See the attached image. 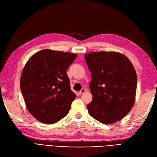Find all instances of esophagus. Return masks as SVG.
I'll list each match as a JSON object with an SVG mask.
<instances>
[{"label": "esophagus", "mask_w": 157, "mask_h": 157, "mask_svg": "<svg viewBox=\"0 0 157 157\" xmlns=\"http://www.w3.org/2000/svg\"><path fill=\"white\" fill-rule=\"evenodd\" d=\"M85 91H86V90L84 89V88H82V89L81 90V91H79L78 92V94H79V95H82V94H83V93H85Z\"/></svg>", "instance_id": "obj_1"}]
</instances>
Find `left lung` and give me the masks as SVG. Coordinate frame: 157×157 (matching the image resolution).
I'll return each mask as SVG.
<instances>
[{
    "mask_svg": "<svg viewBox=\"0 0 157 157\" xmlns=\"http://www.w3.org/2000/svg\"><path fill=\"white\" fill-rule=\"evenodd\" d=\"M91 74L93 99L87 108L90 115L103 124L121 120L134 105L137 77L132 63L116 52H96L85 55Z\"/></svg>",
    "mask_w": 157,
    "mask_h": 157,
    "instance_id": "8db88e82",
    "label": "left lung"
}]
</instances>
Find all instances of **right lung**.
<instances>
[{
    "instance_id": "add662e5",
    "label": "right lung",
    "mask_w": 157,
    "mask_h": 157,
    "mask_svg": "<svg viewBox=\"0 0 157 157\" xmlns=\"http://www.w3.org/2000/svg\"><path fill=\"white\" fill-rule=\"evenodd\" d=\"M77 54L45 49L29 59L21 78L27 109L39 121L53 124L65 117L76 95L66 71Z\"/></svg>"
}]
</instances>
